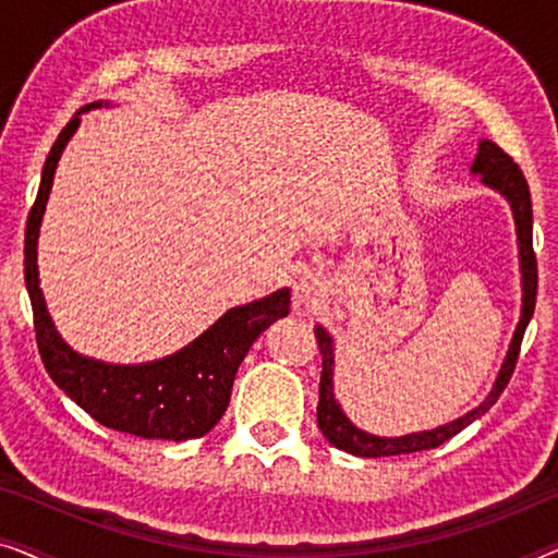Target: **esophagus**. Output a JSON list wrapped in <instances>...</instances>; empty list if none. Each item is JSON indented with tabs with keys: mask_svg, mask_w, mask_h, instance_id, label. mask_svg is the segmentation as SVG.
Listing matches in <instances>:
<instances>
[{
	"mask_svg": "<svg viewBox=\"0 0 558 558\" xmlns=\"http://www.w3.org/2000/svg\"><path fill=\"white\" fill-rule=\"evenodd\" d=\"M319 296H323V281L317 277H310V274H304V277L296 279L294 284V302L302 304V307H312V304H317Z\"/></svg>",
	"mask_w": 558,
	"mask_h": 558,
	"instance_id": "esophagus-1",
	"label": "esophagus"
}]
</instances>
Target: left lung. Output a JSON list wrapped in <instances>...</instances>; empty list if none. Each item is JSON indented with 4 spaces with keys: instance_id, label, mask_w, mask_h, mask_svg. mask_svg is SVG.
Segmentation results:
<instances>
[{
    "instance_id": "8db88e82",
    "label": "left lung",
    "mask_w": 558,
    "mask_h": 558,
    "mask_svg": "<svg viewBox=\"0 0 558 558\" xmlns=\"http://www.w3.org/2000/svg\"><path fill=\"white\" fill-rule=\"evenodd\" d=\"M472 172L483 174L485 185H490L508 197L510 208H513L515 226H518V243H521V271H523V315L521 323L515 327L513 342H510L508 357L502 363L500 376L495 380V388L490 396L480 403L475 411L457 418L452 424L439 426V429L422 432V434H409V437L399 439H386V437H373L355 429L348 422V416L342 414L338 401L332 393V338L323 327H317L315 338L317 348L323 353V376H319V403H317V424L330 445H335L342 452H350L355 457H391V454H411V452H424V449H434L445 445L447 439H452L454 434H460L464 426H470L477 416H483L495 401L500 399V393L506 391L510 376H513L518 355H521V342L533 317V307H536V292H538V264H536V251H533V213H531V190L525 182L521 167L513 162V157L506 149H500L498 144L485 140L480 142V151L472 165Z\"/></svg>"
}]
</instances>
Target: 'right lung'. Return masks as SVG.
<instances>
[{
	"mask_svg": "<svg viewBox=\"0 0 558 558\" xmlns=\"http://www.w3.org/2000/svg\"><path fill=\"white\" fill-rule=\"evenodd\" d=\"M94 106L98 104L83 106L81 111ZM75 126L78 117L63 126L45 159L43 182L29 208L25 231V281L45 371L86 414L109 429L144 439L185 441L203 437L226 414L233 378L248 348L274 319L289 315V292L279 289L246 307L226 312L193 345L157 363L106 365L73 353L45 310L40 279H37V231H40L58 159Z\"/></svg>",
	"mask_w": 558,
	"mask_h": 558,
	"instance_id": "add662e5",
	"label": "right lung"
}]
</instances>
